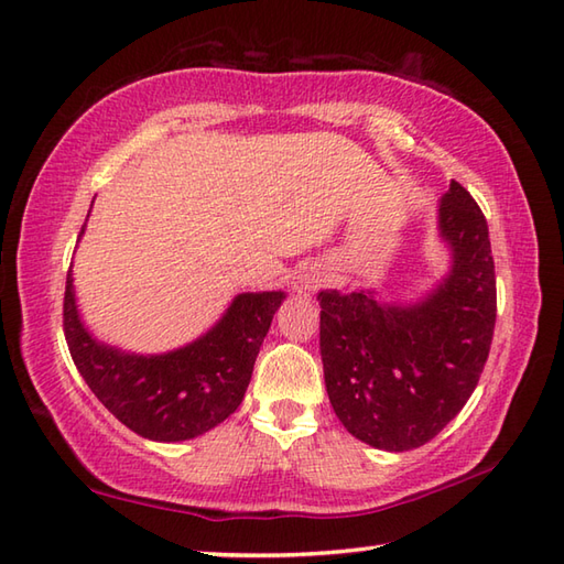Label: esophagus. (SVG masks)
Instances as JSON below:
<instances>
[{
    "label": "esophagus",
    "instance_id": "esophagus-1",
    "mask_svg": "<svg viewBox=\"0 0 564 564\" xmlns=\"http://www.w3.org/2000/svg\"><path fill=\"white\" fill-rule=\"evenodd\" d=\"M304 286H306V290H316V286H321V280H318L316 274H314V278H308V280H306V284H304Z\"/></svg>",
    "mask_w": 564,
    "mask_h": 564
}]
</instances>
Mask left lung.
<instances>
[{
	"instance_id": "1",
	"label": "left lung",
	"mask_w": 564,
	"mask_h": 564,
	"mask_svg": "<svg viewBox=\"0 0 564 564\" xmlns=\"http://www.w3.org/2000/svg\"><path fill=\"white\" fill-rule=\"evenodd\" d=\"M452 272L412 306L371 292L325 290L321 359L325 391L345 430L386 452L434 440L480 381L497 318L495 260L478 203L452 181L440 203Z\"/></svg>"
}]
</instances>
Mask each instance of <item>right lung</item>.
<instances>
[{"label": "right lung", "instance_id": "add662e5", "mask_svg": "<svg viewBox=\"0 0 564 564\" xmlns=\"http://www.w3.org/2000/svg\"><path fill=\"white\" fill-rule=\"evenodd\" d=\"M282 299L284 292L239 294L215 328L195 343L144 357L94 340L79 321L69 268L62 323L84 381L124 427L144 440L185 442L217 427L241 405Z\"/></svg>", "mask_w": 564, "mask_h": 564}]
</instances>
